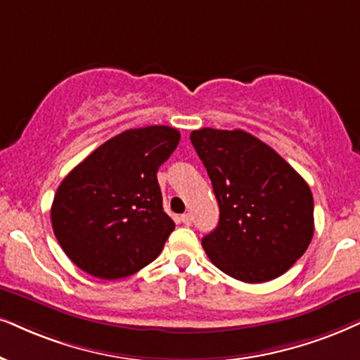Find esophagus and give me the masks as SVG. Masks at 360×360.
I'll return each mask as SVG.
<instances>
[{
    "instance_id": "obj_1",
    "label": "esophagus",
    "mask_w": 360,
    "mask_h": 360,
    "mask_svg": "<svg viewBox=\"0 0 360 360\" xmlns=\"http://www.w3.org/2000/svg\"><path fill=\"white\" fill-rule=\"evenodd\" d=\"M181 221H183L186 226H191V222H193V216H191L189 212H186V214H183V216H181Z\"/></svg>"
}]
</instances>
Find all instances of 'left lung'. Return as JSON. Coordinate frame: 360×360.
<instances>
[{"mask_svg":"<svg viewBox=\"0 0 360 360\" xmlns=\"http://www.w3.org/2000/svg\"><path fill=\"white\" fill-rule=\"evenodd\" d=\"M191 143L211 177L219 224L202 238L217 269L257 284L284 274L314 236V199L302 176L243 129L202 127Z\"/></svg>","mask_w":360,"mask_h":360,"instance_id":"obj_1","label":"left lung"}]
</instances>
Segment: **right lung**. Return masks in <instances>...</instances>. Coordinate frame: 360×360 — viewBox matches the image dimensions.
<instances>
[{"mask_svg":"<svg viewBox=\"0 0 360 360\" xmlns=\"http://www.w3.org/2000/svg\"><path fill=\"white\" fill-rule=\"evenodd\" d=\"M179 139V131L169 126L127 129L63 179L51 224L79 269L99 279H121L161 254L174 221L162 209L156 174Z\"/></svg>","mask_w":360,"mask_h":360,"instance_id":"obj_1","label":"right lung"}]
</instances>
